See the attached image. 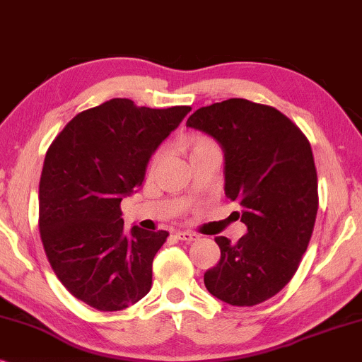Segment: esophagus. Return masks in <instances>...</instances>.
<instances>
[{
    "mask_svg": "<svg viewBox=\"0 0 362 362\" xmlns=\"http://www.w3.org/2000/svg\"><path fill=\"white\" fill-rule=\"evenodd\" d=\"M178 240H184V242H195L199 240V235L194 233V231H177Z\"/></svg>",
    "mask_w": 362,
    "mask_h": 362,
    "instance_id": "esophagus-1",
    "label": "esophagus"
}]
</instances>
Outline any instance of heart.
Returning <instances> with one entry per match:
<instances>
[{"instance_id":"b5f03b06","label":"heart","mask_w":362,"mask_h":362,"mask_svg":"<svg viewBox=\"0 0 362 362\" xmlns=\"http://www.w3.org/2000/svg\"><path fill=\"white\" fill-rule=\"evenodd\" d=\"M185 147H187V151H189L190 158H194L197 156H202V153H206V152H220L218 144H216L211 137L204 136V134H195V136L187 137L185 139ZM163 153H165V152H163L160 148V151H157L152 156L151 162H148V168H147V175L148 177L153 175V172H156L158 163H160V160L163 158Z\"/></svg>"}]
</instances>
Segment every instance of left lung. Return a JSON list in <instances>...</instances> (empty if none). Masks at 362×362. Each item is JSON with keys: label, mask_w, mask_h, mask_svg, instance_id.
<instances>
[{"label": "left lung", "mask_w": 362, "mask_h": 362, "mask_svg": "<svg viewBox=\"0 0 362 362\" xmlns=\"http://www.w3.org/2000/svg\"><path fill=\"white\" fill-rule=\"evenodd\" d=\"M187 127L220 144L225 195L242 206L248 230L235 245L215 238L220 262L204 274L206 290L231 306L259 305L290 283L315 228L317 175L310 142L285 114L247 99L197 109Z\"/></svg>", "instance_id": "1"}]
</instances>
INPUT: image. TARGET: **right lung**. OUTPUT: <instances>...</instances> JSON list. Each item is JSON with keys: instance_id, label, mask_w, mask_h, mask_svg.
Segmentation results:
<instances>
[{"instance_id": "obj_1", "label": "right lung", "mask_w": 362, "mask_h": 362, "mask_svg": "<svg viewBox=\"0 0 362 362\" xmlns=\"http://www.w3.org/2000/svg\"><path fill=\"white\" fill-rule=\"evenodd\" d=\"M189 105L137 107L110 99L77 114L47 148L40 182L46 257L67 291L99 311H120L151 291L165 230H124L120 202L142 185L152 153Z\"/></svg>"}]
</instances>
